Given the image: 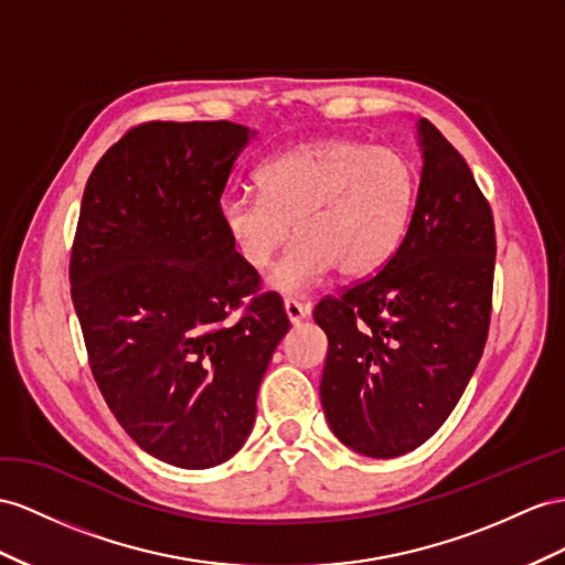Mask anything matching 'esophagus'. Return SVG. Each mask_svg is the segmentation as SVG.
<instances>
[{
	"label": "esophagus",
	"instance_id": "34e87169",
	"mask_svg": "<svg viewBox=\"0 0 565 565\" xmlns=\"http://www.w3.org/2000/svg\"><path fill=\"white\" fill-rule=\"evenodd\" d=\"M284 310H286V317H288V322H291V324L302 322L310 315L308 302H300L298 298H286L284 300Z\"/></svg>",
	"mask_w": 565,
	"mask_h": 565
}]
</instances>
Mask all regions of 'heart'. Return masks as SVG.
<instances>
[{"instance_id": "1", "label": "heart", "mask_w": 565, "mask_h": 565, "mask_svg": "<svg viewBox=\"0 0 565 565\" xmlns=\"http://www.w3.org/2000/svg\"><path fill=\"white\" fill-rule=\"evenodd\" d=\"M257 195H226L220 222L236 255L263 271L296 241L269 274L279 294H302L337 267L367 277L388 263L408 234L417 173L406 154L382 145L327 138L296 145L257 167Z\"/></svg>"}]
</instances>
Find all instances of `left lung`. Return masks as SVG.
<instances>
[{
    "mask_svg": "<svg viewBox=\"0 0 565 565\" xmlns=\"http://www.w3.org/2000/svg\"><path fill=\"white\" fill-rule=\"evenodd\" d=\"M423 177L408 234L388 263L327 296L320 398L353 451L396 458L437 431L480 363L491 320L494 216L460 152L417 124Z\"/></svg>",
    "mask_w": 565,
    "mask_h": 565,
    "instance_id": "1",
    "label": "left lung"
}]
</instances>
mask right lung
<instances>
[{
  "label": "right lung",
  "instance_id": "obj_1",
  "mask_svg": "<svg viewBox=\"0 0 565 565\" xmlns=\"http://www.w3.org/2000/svg\"><path fill=\"white\" fill-rule=\"evenodd\" d=\"M250 136L231 121L134 126L83 193L68 279L93 377L128 437L177 468L220 466L245 444L291 327L220 222Z\"/></svg>",
  "mask_w": 565,
  "mask_h": 565
}]
</instances>
